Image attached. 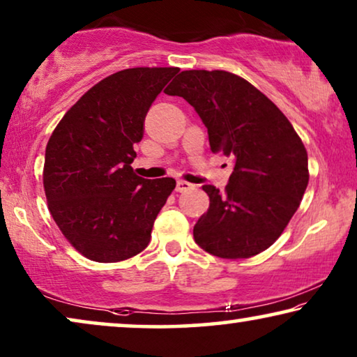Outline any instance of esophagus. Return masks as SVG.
I'll use <instances>...</instances> for the list:
<instances>
[{
	"label": "esophagus",
	"mask_w": 357,
	"mask_h": 357,
	"mask_svg": "<svg viewBox=\"0 0 357 357\" xmlns=\"http://www.w3.org/2000/svg\"><path fill=\"white\" fill-rule=\"evenodd\" d=\"M193 185L185 182V180H178L177 185H175V190H177L178 193H183V192H188V190H192Z\"/></svg>",
	"instance_id": "obj_1"
}]
</instances>
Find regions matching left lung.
Listing matches in <instances>:
<instances>
[{
    "mask_svg": "<svg viewBox=\"0 0 357 357\" xmlns=\"http://www.w3.org/2000/svg\"><path fill=\"white\" fill-rule=\"evenodd\" d=\"M165 94L183 97L208 128L213 153L236 159L224 193L204 185L208 211L195 242L219 258H250L281 236L309 183L304 143L284 114L243 77L190 70Z\"/></svg>",
    "mask_w": 357,
    "mask_h": 357,
    "instance_id": "1",
    "label": "left lung"
}]
</instances>
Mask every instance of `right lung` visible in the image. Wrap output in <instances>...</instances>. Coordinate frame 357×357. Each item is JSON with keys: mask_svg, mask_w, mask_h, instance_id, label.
Wrapping results in <instances>:
<instances>
[{"mask_svg": "<svg viewBox=\"0 0 357 357\" xmlns=\"http://www.w3.org/2000/svg\"><path fill=\"white\" fill-rule=\"evenodd\" d=\"M178 68H130L91 87L53 130L43 188L52 218L81 255L99 263L143 252L175 188L133 172L149 107Z\"/></svg>", "mask_w": 357, "mask_h": 357, "instance_id": "right-lung-1", "label": "right lung"}]
</instances>
